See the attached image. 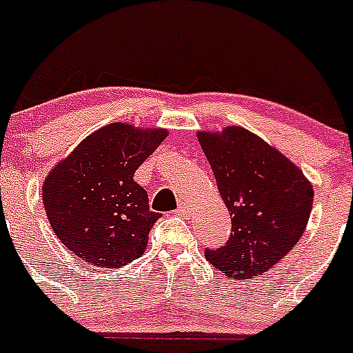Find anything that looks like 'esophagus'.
Masks as SVG:
<instances>
[{
  "mask_svg": "<svg viewBox=\"0 0 353 353\" xmlns=\"http://www.w3.org/2000/svg\"><path fill=\"white\" fill-rule=\"evenodd\" d=\"M179 215H188V212H190V206H188V203H179V206H177L176 210Z\"/></svg>",
  "mask_w": 353,
  "mask_h": 353,
  "instance_id": "34e87169",
  "label": "esophagus"
}]
</instances>
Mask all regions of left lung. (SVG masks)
Here are the masks:
<instances>
[{"mask_svg": "<svg viewBox=\"0 0 353 353\" xmlns=\"http://www.w3.org/2000/svg\"><path fill=\"white\" fill-rule=\"evenodd\" d=\"M198 140L232 219L229 241L205 249L206 259L236 280L263 275L304 234L314 196L311 183L290 160L244 128L198 133Z\"/></svg>", "mask_w": 353, "mask_h": 353, "instance_id": "1", "label": "left lung"}]
</instances>
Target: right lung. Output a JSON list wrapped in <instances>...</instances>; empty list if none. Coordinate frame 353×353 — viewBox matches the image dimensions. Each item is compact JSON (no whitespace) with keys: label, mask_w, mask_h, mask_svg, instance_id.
Returning <instances> with one entry per match:
<instances>
[{"label":"right lung","mask_w":353,"mask_h":353,"mask_svg":"<svg viewBox=\"0 0 353 353\" xmlns=\"http://www.w3.org/2000/svg\"><path fill=\"white\" fill-rule=\"evenodd\" d=\"M165 130L112 123L85 138L42 188L56 236L83 261L119 268L140 258L160 219L134 172L165 140Z\"/></svg>","instance_id":"add662e5"}]
</instances>
